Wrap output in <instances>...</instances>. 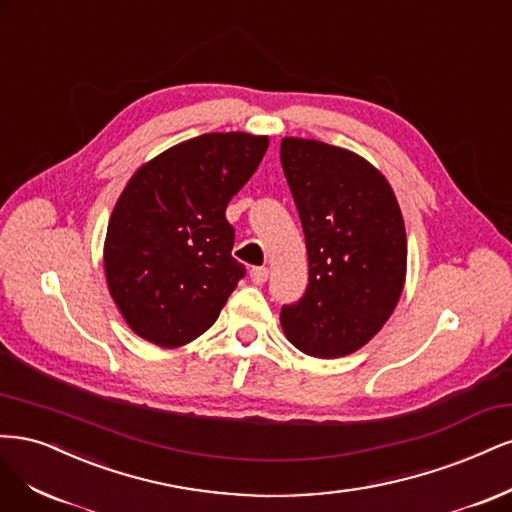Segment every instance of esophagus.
<instances>
[{"mask_svg": "<svg viewBox=\"0 0 512 512\" xmlns=\"http://www.w3.org/2000/svg\"><path fill=\"white\" fill-rule=\"evenodd\" d=\"M268 276H270V270L268 268H253L251 270V280L255 285H263L268 280Z\"/></svg>", "mask_w": 512, "mask_h": 512, "instance_id": "esophagus-1", "label": "esophagus"}]
</instances>
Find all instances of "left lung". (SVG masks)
<instances>
[{
  "instance_id": "left-lung-1",
  "label": "left lung",
  "mask_w": 512,
  "mask_h": 512,
  "mask_svg": "<svg viewBox=\"0 0 512 512\" xmlns=\"http://www.w3.org/2000/svg\"><path fill=\"white\" fill-rule=\"evenodd\" d=\"M280 163L306 238L308 287L283 306L287 340L310 357L351 355L398 304L406 229L387 178L346 148L283 138Z\"/></svg>"
}]
</instances>
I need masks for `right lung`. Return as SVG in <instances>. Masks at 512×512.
Wrapping results in <instances>:
<instances>
[{"instance_id": "obj_1", "label": "right lung", "mask_w": 512, "mask_h": 512, "mask_svg": "<svg viewBox=\"0 0 512 512\" xmlns=\"http://www.w3.org/2000/svg\"><path fill=\"white\" fill-rule=\"evenodd\" d=\"M268 136L242 131L180 142L131 176L108 221L104 270L134 332L176 349L217 321L244 276L232 257L229 200L246 185Z\"/></svg>"}]
</instances>
